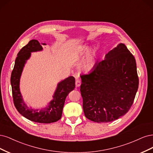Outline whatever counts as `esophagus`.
Instances as JSON below:
<instances>
[{
    "mask_svg": "<svg viewBox=\"0 0 153 153\" xmlns=\"http://www.w3.org/2000/svg\"><path fill=\"white\" fill-rule=\"evenodd\" d=\"M81 85V81L80 79H77L76 81V86L77 87L80 86Z\"/></svg>",
    "mask_w": 153,
    "mask_h": 153,
    "instance_id": "34e87169",
    "label": "esophagus"
}]
</instances>
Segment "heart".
Returning <instances> with one entry per match:
<instances>
[{
  "label": "heart",
  "instance_id": "heart-1",
  "mask_svg": "<svg viewBox=\"0 0 153 153\" xmlns=\"http://www.w3.org/2000/svg\"><path fill=\"white\" fill-rule=\"evenodd\" d=\"M85 51V50L84 49H81V50L79 52V53H82V52ZM93 63H94V58H93V56H88L86 59L83 62L82 67L84 68L85 70H89L93 67Z\"/></svg>",
  "mask_w": 153,
  "mask_h": 153
}]
</instances>
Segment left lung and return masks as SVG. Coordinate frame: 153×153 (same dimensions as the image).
<instances>
[{
  "label": "left lung",
  "mask_w": 153,
  "mask_h": 153,
  "mask_svg": "<svg viewBox=\"0 0 153 153\" xmlns=\"http://www.w3.org/2000/svg\"><path fill=\"white\" fill-rule=\"evenodd\" d=\"M81 77L82 107L88 120L111 122L130 109L139 80L135 57L124 44L112 49L91 72Z\"/></svg>",
  "instance_id": "1"
}]
</instances>
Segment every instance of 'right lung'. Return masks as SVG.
Returning a JSON list of instances; mask_svg holds the SVG:
<instances>
[{
    "mask_svg": "<svg viewBox=\"0 0 153 153\" xmlns=\"http://www.w3.org/2000/svg\"><path fill=\"white\" fill-rule=\"evenodd\" d=\"M42 50V47L39 42L36 39H32L19 51L11 76L12 94L14 105L23 116L33 122L51 123L56 122L61 118L65 98L68 93L75 88V78L70 76L58 84L53 96L54 99L50 103V105L48 107L39 111L29 109L23 102L19 91V78L25 63L30 57L31 52Z\"/></svg>",
    "mask_w": 153,
    "mask_h": 153,
    "instance_id": "add662e5",
    "label": "right lung"
}]
</instances>
